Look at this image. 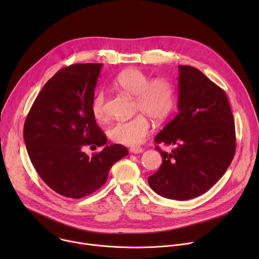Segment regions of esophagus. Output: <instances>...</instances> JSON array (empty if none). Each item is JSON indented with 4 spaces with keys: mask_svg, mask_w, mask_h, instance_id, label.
<instances>
[{
    "mask_svg": "<svg viewBox=\"0 0 259 259\" xmlns=\"http://www.w3.org/2000/svg\"><path fill=\"white\" fill-rule=\"evenodd\" d=\"M142 152H143V149L139 146H133L130 149V153H132V154H140Z\"/></svg>",
    "mask_w": 259,
    "mask_h": 259,
    "instance_id": "esophagus-1",
    "label": "esophagus"
}]
</instances>
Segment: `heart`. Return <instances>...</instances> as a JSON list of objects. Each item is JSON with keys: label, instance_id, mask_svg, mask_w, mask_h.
<instances>
[{"label": "heart", "instance_id": "b5f03b06", "mask_svg": "<svg viewBox=\"0 0 259 259\" xmlns=\"http://www.w3.org/2000/svg\"><path fill=\"white\" fill-rule=\"evenodd\" d=\"M113 84L115 88L134 96V113L139 115L131 120L116 123L108 130V135L119 144L129 146L140 144L151 132V122L148 116L161 123L171 114L175 105L174 87L164 77L150 80L144 71L136 67L121 71ZM106 100L104 91L95 94L91 103V112L95 119L106 118Z\"/></svg>", "mask_w": 259, "mask_h": 259}]
</instances>
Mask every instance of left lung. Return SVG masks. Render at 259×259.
<instances>
[{
    "label": "left lung",
    "instance_id": "1",
    "mask_svg": "<svg viewBox=\"0 0 259 259\" xmlns=\"http://www.w3.org/2000/svg\"><path fill=\"white\" fill-rule=\"evenodd\" d=\"M178 115L155 142L176 145L171 153L156 147L163 164L149 177L158 195L194 199L223 177L236 152L235 120L226 92L190 65H178Z\"/></svg>",
    "mask_w": 259,
    "mask_h": 259
}]
</instances>
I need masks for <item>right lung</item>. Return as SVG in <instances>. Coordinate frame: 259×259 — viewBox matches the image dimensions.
<instances>
[{
	"label": "right lung",
	"instance_id": "1",
	"mask_svg": "<svg viewBox=\"0 0 259 259\" xmlns=\"http://www.w3.org/2000/svg\"><path fill=\"white\" fill-rule=\"evenodd\" d=\"M102 63L71 64L58 70L31 105L23 138L32 166L42 180L61 196L80 199L105 183L109 169L128 155L107 138L91 112ZM87 145L104 146L87 156Z\"/></svg>",
	"mask_w": 259,
	"mask_h": 259
}]
</instances>
